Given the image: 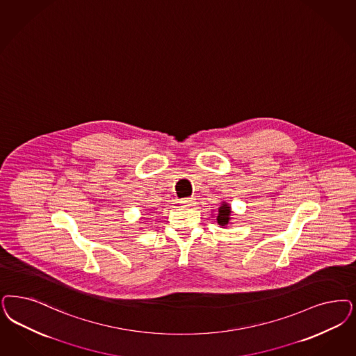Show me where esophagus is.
<instances>
[{"label":"esophagus","instance_id":"1","mask_svg":"<svg viewBox=\"0 0 356 356\" xmlns=\"http://www.w3.org/2000/svg\"><path fill=\"white\" fill-rule=\"evenodd\" d=\"M180 204H183L184 207H195L196 205V198L195 197H188L180 200Z\"/></svg>","mask_w":356,"mask_h":356}]
</instances>
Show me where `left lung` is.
I'll return each instance as SVG.
<instances>
[{
	"instance_id": "1",
	"label": "left lung",
	"mask_w": 356,
	"mask_h": 356,
	"mask_svg": "<svg viewBox=\"0 0 356 356\" xmlns=\"http://www.w3.org/2000/svg\"><path fill=\"white\" fill-rule=\"evenodd\" d=\"M230 216H232V209L229 207V204L222 202L221 208L218 209V216H217L218 225L222 227L227 226L229 221H230Z\"/></svg>"
}]
</instances>
